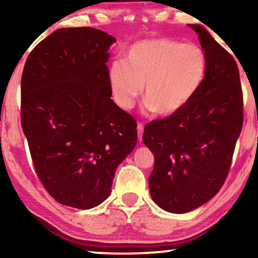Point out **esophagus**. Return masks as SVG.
Returning <instances> with one entry per match:
<instances>
[{
  "instance_id": "obj_1",
  "label": "esophagus",
  "mask_w": 258,
  "mask_h": 258,
  "mask_svg": "<svg viewBox=\"0 0 258 258\" xmlns=\"http://www.w3.org/2000/svg\"><path fill=\"white\" fill-rule=\"evenodd\" d=\"M137 130H138V139L142 140V137H143V132H144V125L143 123H138V126H137Z\"/></svg>"
}]
</instances>
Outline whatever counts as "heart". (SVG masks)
Instances as JSON below:
<instances>
[{
	"mask_svg": "<svg viewBox=\"0 0 258 258\" xmlns=\"http://www.w3.org/2000/svg\"><path fill=\"white\" fill-rule=\"evenodd\" d=\"M206 71V53L199 45L152 38L135 42L125 61L110 64L108 82L121 108H131L144 87L143 99L149 108L159 116H171L197 95Z\"/></svg>",
	"mask_w": 258,
	"mask_h": 258,
	"instance_id": "1",
	"label": "heart"
}]
</instances>
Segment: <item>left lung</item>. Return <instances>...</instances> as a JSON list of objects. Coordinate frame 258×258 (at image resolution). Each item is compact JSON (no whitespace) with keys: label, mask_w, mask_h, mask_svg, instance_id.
Listing matches in <instances>:
<instances>
[{"label":"left lung","mask_w":258,"mask_h":258,"mask_svg":"<svg viewBox=\"0 0 258 258\" xmlns=\"http://www.w3.org/2000/svg\"><path fill=\"white\" fill-rule=\"evenodd\" d=\"M207 57L204 83L175 115L146 123L143 142L155 156L149 177L152 200L170 213H187L210 201L229 174L243 126V94L233 57L201 25Z\"/></svg>","instance_id":"obj_1"}]
</instances>
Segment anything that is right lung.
Masks as SVG:
<instances>
[{
    "instance_id": "1",
    "label": "right lung",
    "mask_w": 258,
    "mask_h": 258,
    "mask_svg": "<svg viewBox=\"0 0 258 258\" xmlns=\"http://www.w3.org/2000/svg\"><path fill=\"white\" fill-rule=\"evenodd\" d=\"M113 42L100 29H57L32 50L21 77V125L39 180L78 210L109 197L138 139L136 120L110 99Z\"/></svg>"
}]
</instances>
